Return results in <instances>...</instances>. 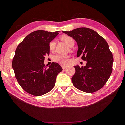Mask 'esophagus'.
Segmentation results:
<instances>
[{"label": "esophagus", "mask_w": 125, "mask_h": 125, "mask_svg": "<svg viewBox=\"0 0 125 125\" xmlns=\"http://www.w3.org/2000/svg\"><path fill=\"white\" fill-rule=\"evenodd\" d=\"M61 66H62V68L63 69H65L67 68V65H61Z\"/></svg>", "instance_id": "obj_1"}]
</instances>
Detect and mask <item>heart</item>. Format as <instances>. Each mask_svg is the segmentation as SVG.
<instances>
[{"mask_svg":"<svg viewBox=\"0 0 125 125\" xmlns=\"http://www.w3.org/2000/svg\"><path fill=\"white\" fill-rule=\"evenodd\" d=\"M61 40L64 42L66 45L69 47H72L74 46L75 43L74 40L72 37L68 35H62L61 37ZM55 46V42L54 41H52L50 42L49 44L50 49L51 50H53L54 49ZM68 56H61V55H56L53 57V60L55 62H57L62 65H66L69 62Z\"/></svg>","mask_w":125,"mask_h":125,"instance_id":"1","label":"heart"}]
</instances>
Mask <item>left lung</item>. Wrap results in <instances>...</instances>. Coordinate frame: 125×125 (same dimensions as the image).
<instances>
[{"label": "left lung", "instance_id": "obj_1", "mask_svg": "<svg viewBox=\"0 0 125 125\" xmlns=\"http://www.w3.org/2000/svg\"><path fill=\"white\" fill-rule=\"evenodd\" d=\"M62 32L75 40L78 47L77 56L86 61L85 66H74L75 73L72 78L73 85L89 93L100 89L113 71L114 59L108 43L96 31L86 27Z\"/></svg>", "mask_w": 125, "mask_h": 125}]
</instances>
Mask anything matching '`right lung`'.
<instances>
[{
    "label": "right lung",
    "mask_w": 125,
    "mask_h": 125,
    "mask_svg": "<svg viewBox=\"0 0 125 125\" xmlns=\"http://www.w3.org/2000/svg\"><path fill=\"white\" fill-rule=\"evenodd\" d=\"M35 31L28 35L17 47L12 67L18 83L25 92L41 96L54 88L58 74L63 70L57 63L44 64L50 53V42L58 32Z\"/></svg>",
    "instance_id": "add662e5"
}]
</instances>
